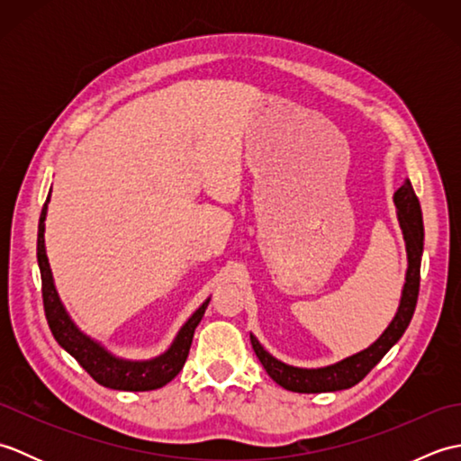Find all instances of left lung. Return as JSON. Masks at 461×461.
Instances as JSON below:
<instances>
[{
    "instance_id": "1",
    "label": "left lung",
    "mask_w": 461,
    "mask_h": 461,
    "mask_svg": "<svg viewBox=\"0 0 461 461\" xmlns=\"http://www.w3.org/2000/svg\"><path fill=\"white\" fill-rule=\"evenodd\" d=\"M394 202L398 208V220L400 225H402L408 251L406 283L396 317L390 322L388 329L382 332L375 345H370L366 350L358 352V355H352L345 360L337 362V365L325 368H295L283 365L281 360L273 358L269 352L259 345V340L251 335L253 350H256V355L261 360L263 368L267 370V375L276 380L279 386L291 390V393L303 394L335 393V390L355 386L378 365L382 357H384L400 340V337L404 335L410 321H412L420 291V261H422L424 249V223L418 195L414 194L412 184H410L408 178L396 190Z\"/></svg>"
}]
</instances>
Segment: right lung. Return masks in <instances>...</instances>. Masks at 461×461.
I'll return each instance as SVG.
<instances>
[{
    "mask_svg": "<svg viewBox=\"0 0 461 461\" xmlns=\"http://www.w3.org/2000/svg\"><path fill=\"white\" fill-rule=\"evenodd\" d=\"M47 202L41 210V218H39L37 261H39V269H41V293H43L45 317L55 340L68 352V355L79 362V365L93 376V380L99 382L101 386L113 388V390H131V393H144V390H156L164 384H168V382L182 370L185 358H188L194 330L202 321L203 311L208 307V301H205L203 305L188 319V322H185L182 330L178 332V337H176L174 345L168 348V352H164L162 357L154 360H144V362H131V360H121L109 355V352H106L101 345H96L95 340L83 335V332L73 325V321L68 319L61 301H59L57 289L53 285L51 269H49L47 253H45L43 231H45Z\"/></svg>",
    "mask_w": 461,
    "mask_h": 461,
    "instance_id": "right-lung-1",
    "label": "right lung"
}]
</instances>
